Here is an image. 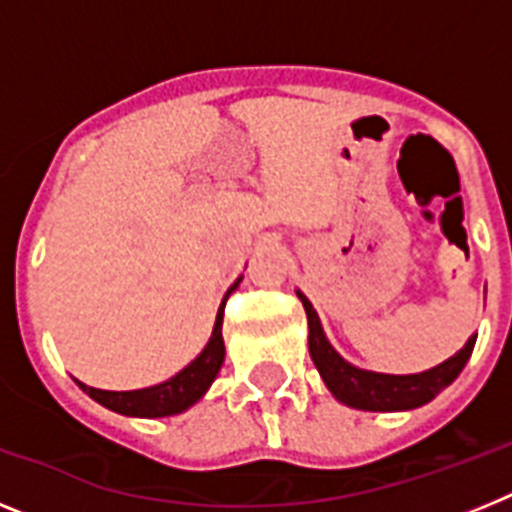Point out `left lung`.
<instances>
[{"instance_id": "obj_1", "label": "left lung", "mask_w": 512, "mask_h": 512, "mask_svg": "<svg viewBox=\"0 0 512 512\" xmlns=\"http://www.w3.org/2000/svg\"><path fill=\"white\" fill-rule=\"evenodd\" d=\"M297 297H300L307 312V325H310L307 343H310L312 361L318 366L323 382L328 384V390L336 395V400L348 405V408L382 410V413L420 408V405L431 402L438 392L446 390L459 377L464 364L472 356L474 341H477V336H472L459 354L451 356V359H446L443 364L433 366V369H428L423 374L395 377V374L364 372V369H356L348 361H343L333 351V346L325 338L323 328H320L318 312L312 310L310 300L302 292H297Z\"/></svg>"}]
</instances>
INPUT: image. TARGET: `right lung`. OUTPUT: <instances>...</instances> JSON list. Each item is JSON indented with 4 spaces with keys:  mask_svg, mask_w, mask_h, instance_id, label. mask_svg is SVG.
<instances>
[{
    "mask_svg": "<svg viewBox=\"0 0 512 512\" xmlns=\"http://www.w3.org/2000/svg\"><path fill=\"white\" fill-rule=\"evenodd\" d=\"M238 287V282L228 289L223 305L217 310L215 328H212V338L205 346L197 359L182 369V372L171 377L169 382L156 384V387H146V390H133V392H110V390H97V387H87L81 384L79 387L87 392L92 400H97L104 408L115 410L122 415H138V418H164V415H174L187 410L189 405L200 400L207 392V387L212 384V379L217 377L220 366L225 359V343H223V310L225 302H228L230 292Z\"/></svg>",
    "mask_w": 512,
    "mask_h": 512,
    "instance_id": "1",
    "label": "right lung"
}]
</instances>
